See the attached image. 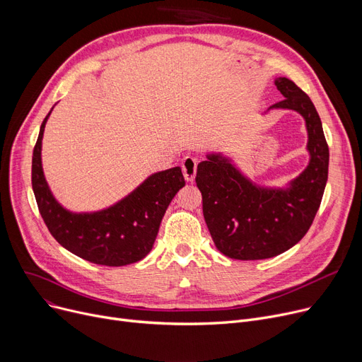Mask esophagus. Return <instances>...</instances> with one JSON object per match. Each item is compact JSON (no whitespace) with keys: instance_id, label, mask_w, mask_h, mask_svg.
<instances>
[{"instance_id":"1","label":"esophagus","mask_w":362,"mask_h":362,"mask_svg":"<svg viewBox=\"0 0 362 362\" xmlns=\"http://www.w3.org/2000/svg\"><path fill=\"white\" fill-rule=\"evenodd\" d=\"M197 165H198V158L187 156L182 161V170H183V176L187 182H194L197 176Z\"/></svg>"}]
</instances>
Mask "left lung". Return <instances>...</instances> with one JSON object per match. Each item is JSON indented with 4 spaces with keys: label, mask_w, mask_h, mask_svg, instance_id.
Returning <instances> with one entry per match:
<instances>
[{
    "label": "left lung",
    "mask_w": 362,
    "mask_h": 362,
    "mask_svg": "<svg viewBox=\"0 0 362 362\" xmlns=\"http://www.w3.org/2000/svg\"><path fill=\"white\" fill-rule=\"evenodd\" d=\"M274 85L284 100L265 112L293 110L305 122L310 161L302 173L284 187L261 186L221 152H208L197 170L208 230L217 250L233 259H264L291 250L308 232L327 183L329 146L313 101L288 78H276Z\"/></svg>",
    "instance_id": "left-lung-1"
}]
</instances>
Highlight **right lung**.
<instances>
[{"label":"right lung","instance_id":"right-lung-1","mask_svg":"<svg viewBox=\"0 0 362 362\" xmlns=\"http://www.w3.org/2000/svg\"><path fill=\"white\" fill-rule=\"evenodd\" d=\"M51 111L41 124L32 157L33 194L49 233L63 248L93 264L120 267L141 261L152 250L168 204L185 186L182 168L152 173L104 210L70 211L52 195L42 168V138Z\"/></svg>","mask_w":362,"mask_h":362}]
</instances>
